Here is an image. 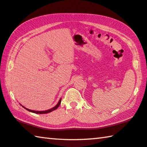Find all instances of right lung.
I'll return each instance as SVG.
<instances>
[{"label": "right lung", "mask_w": 147, "mask_h": 147, "mask_svg": "<svg viewBox=\"0 0 147 147\" xmlns=\"http://www.w3.org/2000/svg\"><path fill=\"white\" fill-rule=\"evenodd\" d=\"M61 98H60V100H59L58 103L55 106L53 107V108H51V109H48V110H45V111H34V110H31V109H27V108H24V106H23L24 109H26V110H28V111H30V112H32V113H38V114L48 113L51 112V111H54V110H55V109H56L57 108H58V107H59V106L60 105V104H61Z\"/></svg>", "instance_id": "obj_1"}]
</instances>
